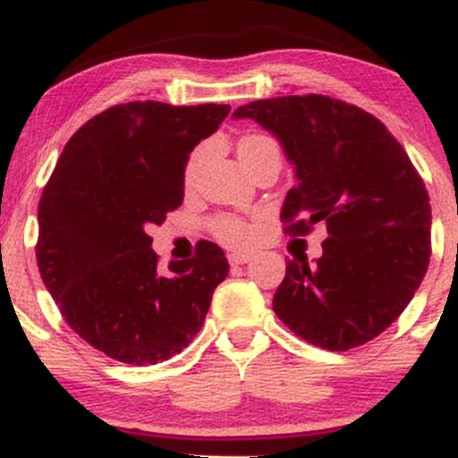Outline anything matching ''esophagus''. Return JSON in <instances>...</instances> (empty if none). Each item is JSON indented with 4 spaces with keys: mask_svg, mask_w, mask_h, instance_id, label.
Returning a JSON list of instances; mask_svg holds the SVG:
<instances>
[{
    "mask_svg": "<svg viewBox=\"0 0 458 458\" xmlns=\"http://www.w3.org/2000/svg\"><path fill=\"white\" fill-rule=\"evenodd\" d=\"M228 260L230 265H245L251 260V254L250 251H233V254H228Z\"/></svg>",
    "mask_w": 458,
    "mask_h": 458,
    "instance_id": "34e87169",
    "label": "esophagus"
}]
</instances>
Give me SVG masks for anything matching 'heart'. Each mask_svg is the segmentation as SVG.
Wrapping results in <instances>:
<instances>
[{"label":"heart","instance_id":"b5f03b06","mask_svg":"<svg viewBox=\"0 0 458 458\" xmlns=\"http://www.w3.org/2000/svg\"><path fill=\"white\" fill-rule=\"evenodd\" d=\"M262 141H267V138H260V135H247V138L239 141V157L243 155L245 150H250L251 146L262 144ZM198 161H199V155L196 152V155L189 159L187 176L193 174ZM215 233H217L219 239H224L225 243H230V245H243V243H247V241H250V236H251L250 225L239 222V219H219L217 225H215Z\"/></svg>","mask_w":458,"mask_h":458}]
</instances>
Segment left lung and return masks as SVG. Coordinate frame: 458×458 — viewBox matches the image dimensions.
Returning <instances> with one entry per match:
<instances>
[{
  "label": "left lung",
  "instance_id": "left-lung-1",
  "mask_svg": "<svg viewBox=\"0 0 458 458\" xmlns=\"http://www.w3.org/2000/svg\"><path fill=\"white\" fill-rule=\"evenodd\" d=\"M295 172L282 204L288 234L323 222V256L288 260L273 310L288 329L329 351L377 338L401 317L430 259V204L411 159L383 123L323 94L247 103Z\"/></svg>",
  "mask_w": 458,
  "mask_h": 458
}]
</instances>
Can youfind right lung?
I'll return each mask as SVG.
<instances>
[{"instance_id": "obj_1", "label": "right lung", "mask_w": 458, "mask_h": 458, "mask_svg": "<svg viewBox=\"0 0 458 458\" xmlns=\"http://www.w3.org/2000/svg\"><path fill=\"white\" fill-rule=\"evenodd\" d=\"M228 112L115 105L88 120L55 163L38 204V271L71 329L112 360L144 366L181 353L228 276L211 241L161 273L148 236L182 204L189 155Z\"/></svg>"}]
</instances>
